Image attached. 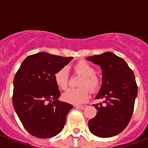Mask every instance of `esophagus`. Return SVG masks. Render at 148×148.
<instances>
[{
    "label": "esophagus",
    "mask_w": 148,
    "mask_h": 148,
    "mask_svg": "<svg viewBox=\"0 0 148 148\" xmlns=\"http://www.w3.org/2000/svg\"><path fill=\"white\" fill-rule=\"evenodd\" d=\"M87 106L86 105V104H84V105H78V106H77L76 108H79V109H81V110H84V109H85V108H87Z\"/></svg>",
    "instance_id": "esophagus-1"
}]
</instances>
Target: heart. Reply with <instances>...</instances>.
Returning a JSON list of instances; mask_svg holds the SVG:
<instances>
[{
	"label": "heart",
	"mask_w": 148,
	"mask_h": 148,
	"mask_svg": "<svg viewBox=\"0 0 148 148\" xmlns=\"http://www.w3.org/2000/svg\"><path fill=\"white\" fill-rule=\"evenodd\" d=\"M73 69L75 72L82 75L80 81V86H88L92 92L97 91L101 87V79L95 75V68L84 60H81L74 64ZM56 85L61 90H65L68 86L69 73L66 67H63L56 72L54 75ZM90 96V90L87 87L70 88L64 92L62 99L65 102L72 104H80L85 102Z\"/></svg>",
	"instance_id": "obj_1"
}]
</instances>
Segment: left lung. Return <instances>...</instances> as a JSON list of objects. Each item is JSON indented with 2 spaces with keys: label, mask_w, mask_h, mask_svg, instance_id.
I'll list each match as a JSON object with an SVG mask.
<instances>
[{
  "label": "left lung",
  "mask_w": 148,
  "mask_h": 148,
  "mask_svg": "<svg viewBox=\"0 0 148 148\" xmlns=\"http://www.w3.org/2000/svg\"><path fill=\"white\" fill-rule=\"evenodd\" d=\"M87 60L102 70V84L95 99L102 103L94 104L98 110L88 121L90 132L101 138H109L121 133L133 115L138 88L133 70L123 58L107 52L90 56Z\"/></svg>",
  "instance_id": "left-lung-1"
}]
</instances>
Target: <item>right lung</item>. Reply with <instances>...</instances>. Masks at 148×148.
I'll use <instances>...</instances> for the list:
<instances>
[{
    "label": "right lung",
    "instance_id": "obj_1",
    "mask_svg": "<svg viewBox=\"0 0 148 148\" xmlns=\"http://www.w3.org/2000/svg\"><path fill=\"white\" fill-rule=\"evenodd\" d=\"M73 58L38 53L27 57L15 74L14 109L24 128L33 136L51 138L64 127L66 115L73 106L58 100L61 92L54 75Z\"/></svg>",
    "mask_w": 148,
    "mask_h": 148
}]
</instances>
